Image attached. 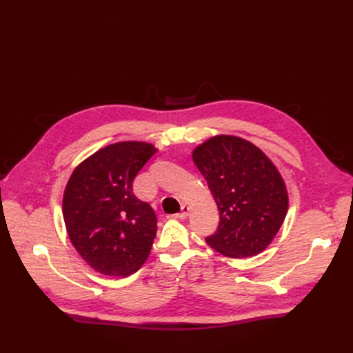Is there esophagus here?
<instances>
[{
	"label": "esophagus",
	"instance_id": "esophagus-1",
	"mask_svg": "<svg viewBox=\"0 0 353 353\" xmlns=\"http://www.w3.org/2000/svg\"><path fill=\"white\" fill-rule=\"evenodd\" d=\"M188 216H189V206L183 205V206H181V212L177 213L176 217H177V219H186Z\"/></svg>",
	"mask_w": 353,
	"mask_h": 353
}]
</instances>
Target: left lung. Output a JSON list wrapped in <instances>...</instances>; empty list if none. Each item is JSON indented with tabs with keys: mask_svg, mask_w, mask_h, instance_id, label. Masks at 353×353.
Here are the masks:
<instances>
[{
	"mask_svg": "<svg viewBox=\"0 0 353 353\" xmlns=\"http://www.w3.org/2000/svg\"><path fill=\"white\" fill-rule=\"evenodd\" d=\"M193 161L219 209V226L206 243L226 257L262 253L279 232L289 208L286 183L253 143L219 134L199 144Z\"/></svg>",
	"mask_w": 353,
	"mask_h": 353,
	"instance_id": "obj_1",
	"label": "left lung"
}]
</instances>
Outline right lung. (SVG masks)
I'll return each instance as SVG.
<instances>
[{
	"label": "right lung",
	"mask_w": 353,
	"mask_h": 353,
	"mask_svg": "<svg viewBox=\"0 0 353 353\" xmlns=\"http://www.w3.org/2000/svg\"><path fill=\"white\" fill-rule=\"evenodd\" d=\"M157 148L145 141L108 144L71 173L63 217L71 245L104 276L125 277L150 254L156 214L133 193V180Z\"/></svg>",
	"instance_id": "add662e5"
}]
</instances>
